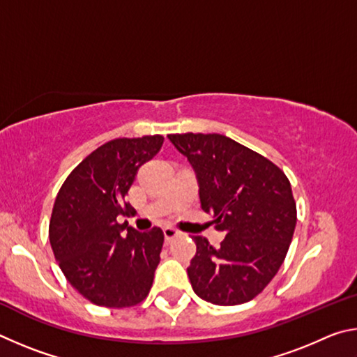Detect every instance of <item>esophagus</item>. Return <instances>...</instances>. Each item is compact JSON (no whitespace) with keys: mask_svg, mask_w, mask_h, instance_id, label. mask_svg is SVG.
Wrapping results in <instances>:
<instances>
[{"mask_svg":"<svg viewBox=\"0 0 357 357\" xmlns=\"http://www.w3.org/2000/svg\"><path fill=\"white\" fill-rule=\"evenodd\" d=\"M164 236H165L167 241H173L174 238L181 236V231L176 228H173V227H165L164 228Z\"/></svg>","mask_w":357,"mask_h":357,"instance_id":"1","label":"esophagus"}]
</instances>
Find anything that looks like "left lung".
<instances>
[{
  "instance_id": "obj_1",
  "label": "left lung",
  "mask_w": 357,
  "mask_h": 357,
  "mask_svg": "<svg viewBox=\"0 0 357 357\" xmlns=\"http://www.w3.org/2000/svg\"><path fill=\"white\" fill-rule=\"evenodd\" d=\"M198 181L202 209L227 234L219 247L192 236L187 274L198 298L215 305L249 302L280 269L296 227L291 184L279 167L220 134L168 135Z\"/></svg>"
}]
</instances>
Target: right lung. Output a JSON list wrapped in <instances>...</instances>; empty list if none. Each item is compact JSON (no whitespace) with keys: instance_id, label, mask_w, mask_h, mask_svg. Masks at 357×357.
Returning <instances> with one entry per match:
<instances>
[{"instance_id":"right-lung-1","label":"right lung","mask_w":357,"mask_h":357,"mask_svg":"<svg viewBox=\"0 0 357 357\" xmlns=\"http://www.w3.org/2000/svg\"><path fill=\"white\" fill-rule=\"evenodd\" d=\"M162 143V135H144L102 144L58 192L48 227L52 249L66 279L96 305H137L153 287L164 231H137L116 217L135 213L126 195Z\"/></svg>"}]
</instances>
